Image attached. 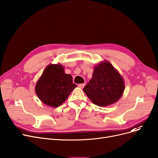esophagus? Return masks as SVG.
I'll use <instances>...</instances> for the list:
<instances>
[{
  "instance_id": "esophagus-1",
  "label": "esophagus",
  "mask_w": 158,
  "mask_h": 158,
  "mask_svg": "<svg viewBox=\"0 0 158 158\" xmlns=\"http://www.w3.org/2000/svg\"><path fill=\"white\" fill-rule=\"evenodd\" d=\"M85 83H81V84H79L78 86L79 87V88H81V89H83V87L85 86Z\"/></svg>"
}]
</instances>
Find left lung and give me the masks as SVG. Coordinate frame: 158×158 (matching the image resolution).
Returning <instances> with one entry per match:
<instances>
[{"label": "left lung", "instance_id": "obj_1", "mask_svg": "<svg viewBox=\"0 0 158 158\" xmlns=\"http://www.w3.org/2000/svg\"><path fill=\"white\" fill-rule=\"evenodd\" d=\"M124 81L111 64L105 60L94 67L92 78L83 91L90 100L100 107L114 103L122 97Z\"/></svg>", "mask_w": 158, "mask_h": 158}]
</instances>
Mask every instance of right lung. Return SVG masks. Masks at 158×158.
Here are the masks:
<instances>
[{"label": "right lung", "instance_id": "right-lung-1", "mask_svg": "<svg viewBox=\"0 0 158 158\" xmlns=\"http://www.w3.org/2000/svg\"><path fill=\"white\" fill-rule=\"evenodd\" d=\"M71 75L64 72L61 64H49L35 86V91L44 104L57 107L65 102L75 87Z\"/></svg>", "mask_w": 158, "mask_h": 158}]
</instances>
